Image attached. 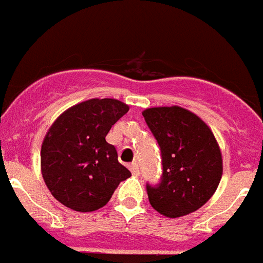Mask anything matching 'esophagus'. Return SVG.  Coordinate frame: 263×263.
<instances>
[{
	"label": "esophagus",
	"instance_id": "esophagus-1",
	"mask_svg": "<svg viewBox=\"0 0 263 263\" xmlns=\"http://www.w3.org/2000/svg\"><path fill=\"white\" fill-rule=\"evenodd\" d=\"M129 170H131L132 175L138 176L139 174H140V171H139V165H138V163H136V162H134V163H131V164H129Z\"/></svg>",
	"mask_w": 263,
	"mask_h": 263
}]
</instances>
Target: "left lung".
Instances as JSON below:
<instances>
[{
    "label": "left lung",
    "instance_id": "left-lung-1",
    "mask_svg": "<svg viewBox=\"0 0 263 263\" xmlns=\"http://www.w3.org/2000/svg\"><path fill=\"white\" fill-rule=\"evenodd\" d=\"M143 116L162 154L160 182L147 183L151 206L168 218L194 213L214 195L222 178L215 136L202 119L176 105L148 108Z\"/></svg>",
    "mask_w": 263,
    "mask_h": 263
}]
</instances>
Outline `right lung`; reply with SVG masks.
I'll list each match as a JSON object with an SVG mask.
<instances>
[{
  "instance_id": "obj_1",
  "label": "right lung",
  "mask_w": 263,
  "mask_h": 263,
  "mask_svg": "<svg viewBox=\"0 0 263 263\" xmlns=\"http://www.w3.org/2000/svg\"><path fill=\"white\" fill-rule=\"evenodd\" d=\"M115 99H90L61 114L41 147L46 187L64 206L88 213L105 206L119 183L131 173L105 140L112 125L128 112Z\"/></svg>"
}]
</instances>
